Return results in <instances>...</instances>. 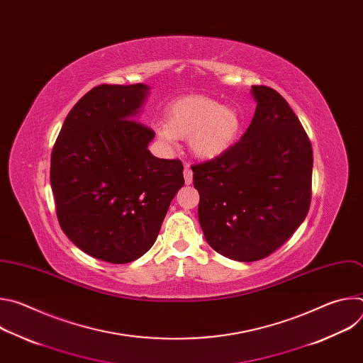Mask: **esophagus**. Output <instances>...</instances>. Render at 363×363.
Returning <instances> with one entry per match:
<instances>
[{
  "label": "esophagus",
  "instance_id": "esophagus-1",
  "mask_svg": "<svg viewBox=\"0 0 363 363\" xmlns=\"http://www.w3.org/2000/svg\"><path fill=\"white\" fill-rule=\"evenodd\" d=\"M184 178H185V184L189 185L192 184V169L189 167H185L184 169Z\"/></svg>",
  "mask_w": 363,
  "mask_h": 363
}]
</instances>
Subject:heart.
<instances>
[{
  "mask_svg": "<svg viewBox=\"0 0 363 363\" xmlns=\"http://www.w3.org/2000/svg\"><path fill=\"white\" fill-rule=\"evenodd\" d=\"M241 128L242 118L235 106L220 105L217 99L210 96L189 94L172 103L168 109L167 128H161L158 135L167 143L189 139L195 157L214 160L235 143Z\"/></svg>",
  "mask_w": 363,
  "mask_h": 363,
  "instance_id": "1",
  "label": "heart"
}]
</instances>
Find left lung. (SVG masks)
Here are the masks:
<instances>
[{
	"label": "left lung",
	"mask_w": 363,
	"mask_h": 363,
	"mask_svg": "<svg viewBox=\"0 0 363 363\" xmlns=\"http://www.w3.org/2000/svg\"><path fill=\"white\" fill-rule=\"evenodd\" d=\"M251 94L257 108L241 139L192 165L206 242L244 263L274 252L304 221L313 169L312 143L286 99L267 86Z\"/></svg>",
	"instance_id": "left-lung-1"
}]
</instances>
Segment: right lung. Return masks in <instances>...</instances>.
<instances>
[{"instance_id": "1", "label": "right lung", "mask_w": 363, "mask_h": 363, "mask_svg": "<svg viewBox=\"0 0 363 363\" xmlns=\"http://www.w3.org/2000/svg\"><path fill=\"white\" fill-rule=\"evenodd\" d=\"M146 84H100L69 112L51 152L50 182L62 230L86 254L125 264L157 241L184 185L178 160H160L155 132L135 121Z\"/></svg>"}]
</instances>
